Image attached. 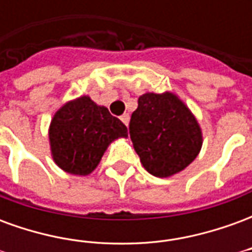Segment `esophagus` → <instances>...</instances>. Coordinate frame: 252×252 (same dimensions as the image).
I'll return each instance as SVG.
<instances>
[{"mask_svg":"<svg viewBox=\"0 0 252 252\" xmlns=\"http://www.w3.org/2000/svg\"><path fill=\"white\" fill-rule=\"evenodd\" d=\"M120 119H121V121L126 124V126H128V124H129V115H128V113H124V115L121 116Z\"/></svg>","mask_w":252,"mask_h":252,"instance_id":"34e87169","label":"esophagus"}]
</instances>
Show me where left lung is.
I'll use <instances>...</instances> for the list:
<instances>
[{"label": "left lung", "mask_w": 252, "mask_h": 252, "mask_svg": "<svg viewBox=\"0 0 252 252\" xmlns=\"http://www.w3.org/2000/svg\"><path fill=\"white\" fill-rule=\"evenodd\" d=\"M129 136L143 167L166 178L186 169L202 147V132L193 113L174 93H146L137 99Z\"/></svg>", "instance_id": "obj_1"}]
</instances>
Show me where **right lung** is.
I'll list each match as a JSON object with an SVG mask.
<instances>
[{
	"label": "right lung",
	"mask_w": 252,
	"mask_h": 252,
	"mask_svg": "<svg viewBox=\"0 0 252 252\" xmlns=\"http://www.w3.org/2000/svg\"><path fill=\"white\" fill-rule=\"evenodd\" d=\"M126 136V126L89 95L63 105L48 131L54 162L74 175L90 174L110 143Z\"/></svg>",
	"instance_id": "obj_1"
}]
</instances>
